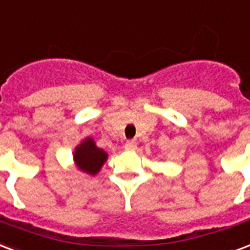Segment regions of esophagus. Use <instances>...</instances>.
<instances>
[{
    "instance_id": "1",
    "label": "esophagus",
    "mask_w": 250,
    "mask_h": 250,
    "mask_svg": "<svg viewBox=\"0 0 250 250\" xmlns=\"http://www.w3.org/2000/svg\"><path fill=\"white\" fill-rule=\"evenodd\" d=\"M136 147H138V144H136L135 140H127L125 144V148L127 149V151H135Z\"/></svg>"
}]
</instances>
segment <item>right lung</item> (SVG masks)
Listing matches in <instances>:
<instances>
[{
	"mask_svg": "<svg viewBox=\"0 0 250 250\" xmlns=\"http://www.w3.org/2000/svg\"><path fill=\"white\" fill-rule=\"evenodd\" d=\"M106 159L107 153L103 149L98 148L94 140L90 138L83 140L74 152V160L77 167L90 175H95L101 169L103 163L106 162Z\"/></svg>",
	"mask_w": 250,
	"mask_h": 250,
	"instance_id": "obj_1",
	"label": "right lung"
}]
</instances>
